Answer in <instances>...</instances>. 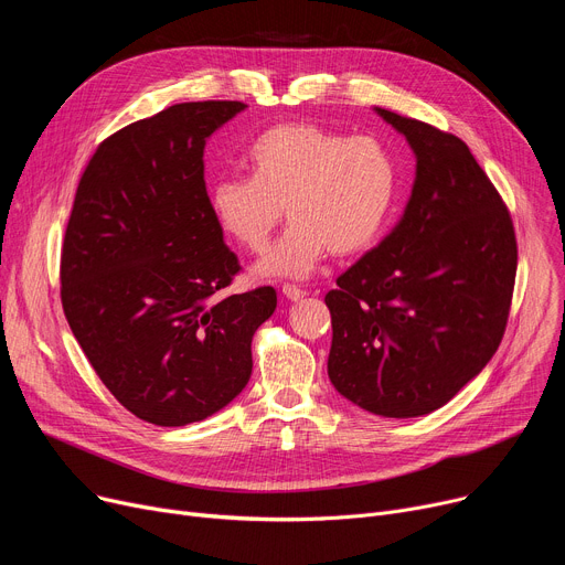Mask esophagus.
<instances>
[{
  "label": "esophagus",
  "mask_w": 565,
  "mask_h": 565,
  "mask_svg": "<svg viewBox=\"0 0 565 565\" xmlns=\"http://www.w3.org/2000/svg\"><path fill=\"white\" fill-rule=\"evenodd\" d=\"M281 290H284V295H286L288 300H300V298H305V295H307V288H300V286H295V284H284Z\"/></svg>",
  "instance_id": "esophagus-1"
}]
</instances>
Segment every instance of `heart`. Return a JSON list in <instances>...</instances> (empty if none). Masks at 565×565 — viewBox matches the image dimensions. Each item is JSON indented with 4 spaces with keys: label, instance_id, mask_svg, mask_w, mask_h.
I'll use <instances>...</instances> for the list:
<instances>
[{
    "label": "heart",
    "instance_id": "obj_1",
    "mask_svg": "<svg viewBox=\"0 0 565 565\" xmlns=\"http://www.w3.org/2000/svg\"><path fill=\"white\" fill-rule=\"evenodd\" d=\"M245 164L249 175H220L211 185V211L231 237L260 254L286 203L292 222L260 263L270 275L305 277L328 252L371 249L396 213L403 183L390 143L316 124L263 130L249 141Z\"/></svg>",
    "mask_w": 565,
    "mask_h": 565
}]
</instances>
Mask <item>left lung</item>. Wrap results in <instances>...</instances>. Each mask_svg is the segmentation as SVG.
Listing matches in <instances>:
<instances>
[{
  "instance_id": "1",
  "label": "left lung",
  "mask_w": 565,
  "mask_h": 565,
  "mask_svg": "<svg viewBox=\"0 0 565 565\" xmlns=\"http://www.w3.org/2000/svg\"><path fill=\"white\" fill-rule=\"evenodd\" d=\"M377 114L409 141L417 178L401 224L324 295L328 373L362 409L409 419L447 405L492 360L513 302L518 241L460 137Z\"/></svg>"
}]
</instances>
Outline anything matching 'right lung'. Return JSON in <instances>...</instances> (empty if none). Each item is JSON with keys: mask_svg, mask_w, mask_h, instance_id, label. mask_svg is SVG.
<instances>
[{"mask_svg": "<svg viewBox=\"0 0 565 565\" xmlns=\"http://www.w3.org/2000/svg\"><path fill=\"white\" fill-rule=\"evenodd\" d=\"M237 100L171 105L98 143L64 235L62 307L111 396L156 426L211 417L245 390L273 286L243 270L203 181V146Z\"/></svg>", "mask_w": 565, "mask_h": 565, "instance_id": "obj_1", "label": "right lung"}]
</instances>
